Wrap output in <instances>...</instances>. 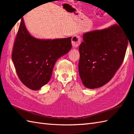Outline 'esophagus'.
<instances>
[{"mask_svg":"<svg viewBox=\"0 0 134 134\" xmlns=\"http://www.w3.org/2000/svg\"><path fill=\"white\" fill-rule=\"evenodd\" d=\"M81 38L80 36H79L78 35H75L73 36L72 38V46L74 48H78L79 46V44H81Z\"/></svg>","mask_w":134,"mask_h":134,"instance_id":"esophagus-1","label":"esophagus"}]
</instances>
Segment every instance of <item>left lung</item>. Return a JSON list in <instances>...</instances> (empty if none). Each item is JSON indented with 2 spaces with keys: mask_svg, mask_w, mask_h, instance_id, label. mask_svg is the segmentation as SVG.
<instances>
[{
  "mask_svg": "<svg viewBox=\"0 0 134 134\" xmlns=\"http://www.w3.org/2000/svg\"><path fill=\"white\" fill-rule=\"evenodd\" d=\"M79 48V74L85 87L94 89L111 80L121 66L128 39L118 25L85 33Z\"/></svg>",
  "mask_w": 134,
  "mask_h": 134,
  "instance_id": "1",
  "label": "left lung"
}]
</instances>
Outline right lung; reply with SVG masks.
Listing matches in <instances>:
<instances>
[{
    "instance_id": "add662e5",
    "label": "right lung",
    "mask_w": 134,
    "mask_h": 134,
    "mask_svg": "<svg viewBox=\"0 0 134 134\" xmlns=\"http://www.w3.org/2000/svg\"><path fill=\"white\" fill-rule=\"evenodd\" d=\"M71 48V37L41 39L32 36L22 18L12 51L19 78L30 90H40L50 80L56 60Z\"/></svg>"
}]
</instances>
